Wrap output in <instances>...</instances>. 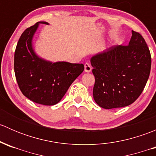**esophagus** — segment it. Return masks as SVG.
I'll return each instance as SVG.
<instances>
[{"mask_svg": "<svg viewBox=\"0 0 156 156\" xmlns=\"http://www.w3.org/2000/svg\"><path fill=\"white\" fill-rule=\"evenodd\" d=\"M91 70H92V66H90V64L89 62H86L84 64V71L86 72H90Z\"/></svg>", "mask_w": 156, "mask_h": 156, "instance_id": "1", "label": "esophagus"}]
</instances>
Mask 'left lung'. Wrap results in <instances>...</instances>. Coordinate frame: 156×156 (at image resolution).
I'll return each instance as SVG.
<instances>
[{
  "instance_id": "left-lung-1",
  "label": "left lung",
  "mask_w": 156,
  "mask_h": 156,
  "mask_svg": "<svg viewBox=\"0 0 156 156\" xmlns=\"http://www.w3.org/2000/svg\"><path fill=\"white\" fill-rule=\"evenodd\" d=\"M151 54L140 33L132 31L129 44L112 47L90 59L95 77L93 96L106 109L133 103L144 90L151 69Z\"/></svg>"
}]
</instances>
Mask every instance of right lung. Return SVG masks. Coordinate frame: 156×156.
<instances>
[{"instance_id":"add662e5","label":"right lung","mask_w":156,"mask_h":156,"mask_svg":"<svg viewBox=\"0 0 156 156\" xmlns=\"http://www.w3.org/2000/svg\"><path fill=\"white\" fill-rule=\"evenodd\" d=\"M38 22L23 31L14 54V72L20 90L31 101L44 106L56 104L74 81L82 73L84 65L58 62L52 63L39 58L31 44Z\"/></svg>"}]
</instances>
